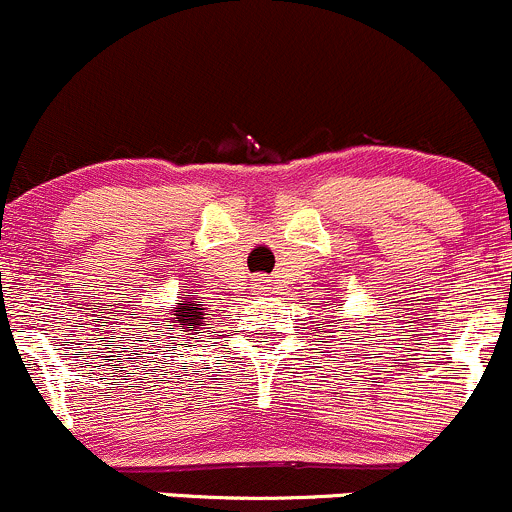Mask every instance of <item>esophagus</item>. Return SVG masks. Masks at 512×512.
Listing matches in <instances>:
<instances>
[{"label":"esophagus","mask_w":512,"mask_h":512,"mask_svg":"<svg viewBox=\"0 0 512 512\" xmlns=\"http://www.w3.org/2000/svg\"><path fill=\"white\" fill-rule=\"evenodd\" d=\"M263 286H266V283H263L261 278H258V281H256V291H263Z\"/></svg>","instance_id":"34e87169"}]
</instances>
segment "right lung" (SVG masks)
Returning a JSON list of instances; mask_svg holds the SVG:
<instances>
[{
  "instance_id": "add662e5",
  "label": "right lung",
  "mask_w": 512,
  "mask_h": 512,
  "mask_svg": "<svg viewBox=\"0 0 512 512\" xmlns=\"http://www.w3.org/2000/svg\"><path fill=\"white\" fill-rule=\"evenodd\" d=\"M207 315V308H202L197 298H182L175 310H165L162 325H165V330H182V333L192 335V330L207 323Z\"/></svg>"
}]
</instances>
